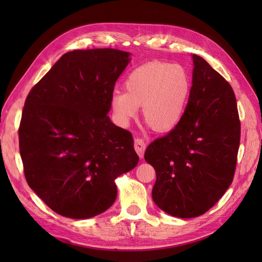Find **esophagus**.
Wrapping results in <instances>:
<instances>
[{
    "instance_id": "esophagus-1",
    "label": "esophagus",
    "mask_w": 262,
    "mask_h": 262,
    "mask_svg": "<svg viewBox=\"0 0 262 262\" xmlns=\"http://www.w3.org/2000/svg\"><path fill=\"white\" fill-rule=\"evenodd\" d=\"M146 148V144L143 139H136L134 140V149H136V152L138 153V155L142 158L143 157V154H144V150Z\"/></svg>"
}]
</instances>
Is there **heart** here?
I'll use <instances>...</instances> for the list:
<instances>
[{
    "label": "heart",
    "mask_w": 262,
    "mask_h": 262,
    "mask_svg": "<svg viewBox=\"0 0 262 262\" xmlns=\"http://www.w3.org/2000/svg\"><path fill=\"white\" fill-rule=\"evenodd\" d=\"M124 90L116 92L110 102L119 124H128L142 106V117L149 128L167 132L184 116L191 82L182 67L150 61L131 71L125 78Z\"/></svg>",
    "instance_id": "obj_1"
}]
</instances>
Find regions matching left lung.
<instances>
[{"mask_svg": "<svg viewBox=\"0 0 262 262\" xmlns=\"http://www.w3.org/2000/svg\"><path fill=\"white\" fill-rule=\"evenodd\" d=\"M192 59V86L184 116L144 154L156 172L155 204L181 219L202 215L225 193L234 178L241 142L232 86L199 55Z\"/></svg>", "mask_w": 262, "mask_h": 262, "instance_id": "obj_1", "label": "left lung"}]
</instances>
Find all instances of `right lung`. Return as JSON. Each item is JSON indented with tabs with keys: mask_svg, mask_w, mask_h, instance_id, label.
Listing matches in <instances>:
<instances>
[{
	"mask_svg": "<svg viewBox=\"0 0 262 262\" xmlns=\"http://www.w3.org/2000/svg\"><path fill=\"white\" fill-rule=\"evenodd\" d=\"M129 52H67L30 90L18 129L28 186L55 213L89 219L117 198L115 179L137 166L132 134L110 121Z\"/></svg>",
	"mask_w": 262,
	"mask_h": 262,
	"instance_id": "1",
	"label": "right lung"
}]
</instances>
